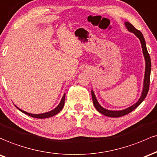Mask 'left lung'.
Listing matches in <instances>:
<instances>
[{
	"label": "left lung",
	"mask_w": 157,
	"mask_h": 157,
	"mask_svg": "<svg viewBox=\"0 0 157 157\" xmlns=\"http://www.w3.org/2000/svg\"><path fill=\"white\" fill-rule=\"evenodd\" d=\"M125 24L127 29H128V31L131 32V33H134V34L139 38V39L140 40L141 44H142V52H143L144 57H145V78H144V84H143V90H142V96L140 99L138 100V101L136 103L134 104L133 105H132L130 107H128V108L124 109V110H107V109L102 107L101 105L98 104V102L96 99V96H95L94 92L93 90H91V94H92V98H93V105H94V107H96V110H98V112L101 113L103 115L106 116V117H123V116L127 115L129 113L133 111L134 109L136 108L143 101V100L145 99L146 96H147V93H148L149 90V85H150V76H151V58H150V56L148 54V52H147V47H146V44L145 38H144L143 35L141 33L140 30L136 29V28L132 25L131 24H130L129 22H125L124 23Z\"/></svg>",
	"instance_id": "left-lung-1"
}]
</instances>
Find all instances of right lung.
<instances>
[{
  "instance_id": "1",
  "label": "right lung",
  "mask_w": 157,
  "mask_h": 157,
  "mask_svg": "<svg viewBox=\"0 0 157 157\" xmlns=\"http://www.w3.org/2000/svg\"><path fill=\"white\" fill-rule=\"evenodd\" d=\"M64 100H65V94L63 96L62 98H61V102L59 103V105H58L57 107H56L55 109H53L52 110H51L50 112H47V113H40V114H32V113H29L26 112V111H24V110H21V109L19 108H17L19 110H21L22 113H24L26 114V115L29 116V117H32L33 118H38V119H45V118H49V117H53V116L56 115L57 113H59L61 111V110L63 109V107H64Z\"/></svg>"
}]
</instances>
